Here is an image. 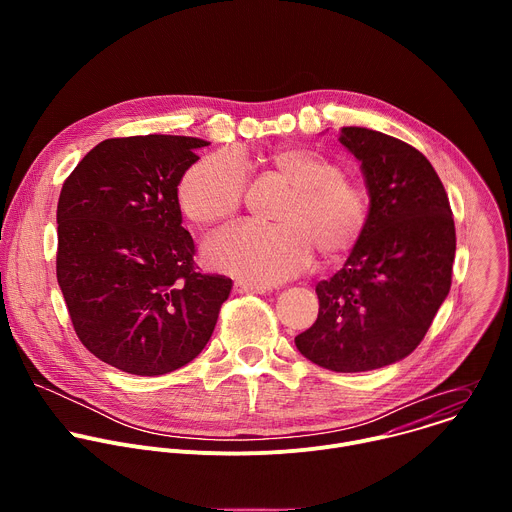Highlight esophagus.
<instances>
[{
  "mask_svg": "<svg viewBox=\"0 0 512 512\" xmlns=\"http://www.w3.org/2000/svg\"><path fill=\"white\" fill-rule=\"evenodd\" d=\"M235 291H239V294H265V291H269V287L239 279V281H235Z\"/></svg>",
  "mask_w": 512,
  "mask_h": 512,
  "instance_id": "obj_1",
  "label": "esophagus"
}]
</instances>
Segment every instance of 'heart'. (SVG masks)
I'll return each mask as SVG.
<instances>
[{
  "label": "heart",
  "mask_w": 512,
  "mask_h": 512,
  "mask_svg": "<svg viewBox=\"0 0 512 512\" xmlns=\"http://www.w3.org/2000/svg\"><path fill=\"white\" fill-rule=\"evenodd\" d=\"M267 166L294 186L277 212L281 225L241 223L210 237L206 261L259 285H273L304 271L318 245L324 257L354 247L364 221L367 198L346 174L302 148L277 150ZM245 168L233 152H218L190 166L178 186L182 212L198 225H214L233 216L245 194Z\"/></svg>",
  "instance_id": "heart-1"
}]
</instances>
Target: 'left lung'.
I'll return each mask as SVG.
<instances>
[{
	"label": "left lung",
	"mask_w": 512,
	"mask_h": 512,
	"mask_svg": "<svg viewBox=\"0 0 512 512\" xmlns=\"http://www.w3.org/2000/svg\"><path fill=\"white\" fill-rule=\"evenodd\" d=\"M338 141L360 162L369 214L344 267L316 285L318 320L298 350L336 373L383 369L409 356L450 294L456 227L429 160L367 127Z\"/></svg>",
	"instance_id": "8db88e82"
}]
</instances>
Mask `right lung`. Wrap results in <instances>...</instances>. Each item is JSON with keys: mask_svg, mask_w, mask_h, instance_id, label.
Masks as SVG:
<instances>
[{"mask_svg": "<svg viewBox=\"0 0 512 512\" xmlns=\"http://www.w3.org/2000/svg\"><path fill=\"white\" fill-rule=\"evenodd\" d=\"M208 141L105 139L60 190L56 277L77 336L139 377L172 373L212 336L233 281L200 273L182 227L178 184Z\"/></svg>", "mask_w": 512, "mask_h": 512, "instance_id": "1", "label": "right lung"}]
</instances>
